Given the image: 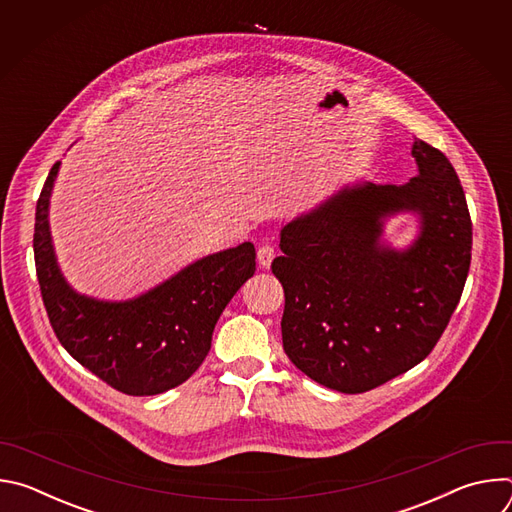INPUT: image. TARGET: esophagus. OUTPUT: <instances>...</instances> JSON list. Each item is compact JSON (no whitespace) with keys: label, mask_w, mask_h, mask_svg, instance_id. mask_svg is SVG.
<instances>
[{"label":"esophagus","mask_w":512,"mask_h":512,"mask_svg":"<svg viewBox=\"0 0 512 512\" xmlns=\"http://www.w3.org/2000/svg\"><path fill=\"white\" fill-rule=\"evenodd\" d=\"M273 257H275V249H273L269 243H263V245L257 249V261H259V265H261L263 269H267V267L271 265Z\"/></svg>","instance_id":"1"}]
</instances>
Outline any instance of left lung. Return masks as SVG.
<instances>
[{"label": "left lung", "instance_id": "1", "mask_svg": "<svg viewBox=\"0 0 512 512\" xmlns=\"http://www.w3.org/2000/svg\"><path fill=\"white\" fill-rule=\"evenodd\" d=\"M417 176L403 186H346L281 229L271 263L285 291L283 350L312 381L371 391L419 364L442 338L468 277L472 221L450 160L413 141ZM420 214L416 243H380L382 221Z\"/></svg>", "mask_w": 512, "mask_h": 512}]
</instances>
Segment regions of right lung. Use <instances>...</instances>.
Returning <instances> with one entry per match:
<instances>
[{"label": "right lung", "mask_w": 512, "mask_h": 512, "mask_svg": "<svg viewBox=\"0 0 512 512\" xmlns=\"http://www.w3.org/2000/svg\"><path fill=\"white\" fill-rule=\"evenodd\" d=\"M58 168L60 162L44 182L34 225L36 275L56 338L125 395H158L182 385L206 358L216 320L255 273V247L243 243L202 257L127 302L81 296L62 277L50 239L48 204Z\"/></svg>", "instance_id": "add662e5"}]
</instances>
